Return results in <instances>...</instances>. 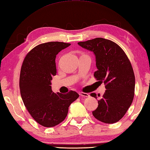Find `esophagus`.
Returning a JSON list of instances; mask_svg holds the SVG:
<instances>
[{
	"label": "esophagus",
	"mask_w": 150,
	"mask_h": 150,
	"mask_svg": "<svg viewBox=\"0 0 150 150\" xmlns=\"http://www.w3.org/2000/svg\"><path fill=\"white\" fill-rule=\"evenodd\" d=\"M80 95L81 96V97H84V98L89 97H90V95L88 94V93H83V92L80 93Z\"/></svg>",
	"instance_id": "esophagus-1"
}]
</instances>
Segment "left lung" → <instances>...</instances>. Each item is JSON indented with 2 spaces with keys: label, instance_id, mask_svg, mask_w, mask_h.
I'll return each mask as SVG.
<instances>
[{
  "label": "left lung",
  "instance_id": "left-lung-1",
  "mask_svg": "<svg viewBox=\"0 0 150 150\" xmlns=\"http://www.w3.org/2000/svg\"><path fill=\"white\" fill-rule=\"evenodd\" d=\"M78 44L94 53L97 68L94 76L106 85L93 116L105 123L117 122L131 105L134 95L135 78L127 56L117 44L103 38ZM91 96L97 98L95 93Z\"/></svg>",
  "mask_w": 150,
  "mask_h": 150
}]
</instances>
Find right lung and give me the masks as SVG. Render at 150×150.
Wrapping results in <instances>:
<instances>
[{"mask_svg": "<svg viewBox=\"0 0 150 150\" xmlns=\"http://www.w3.org/2000/svg\"><path fill=\"white\" fill-rule=\"evenodd\" d=\"M70 44L50 42L30 51L23 63L19 87L23 102L36 122L46 127L61 123L67 116L70 104L79 97L75 91L67 94L52 90L51 81L57 73L55 58Z\"/></svg>", "mask_w": 150, "mask_h": 150, "instance_id": "1", "label": "right lung"}]
</instances>
